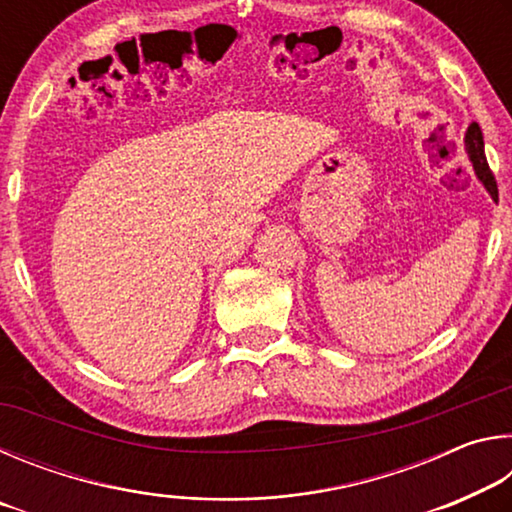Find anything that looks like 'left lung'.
Instances as JSON below:
<instances>
[{
    "label": "left lung",
    "instance_id": "obj_1",
    "mask_svg": "<svg viewBox=\"0 0 512 512\" xmlns=\"http://www.w3.org/2000/svg\"><path fill=\"white\" fill-rule=\"evenodd\" d=\"M465 151L470 155V162L474 167V173L479 176L481 183L488 189L490 196L497 201V180L492 176V171L488 167V160H485V151H483V135L479 124H470L465 133Z\"/></svg>",
    "mask_w": 512,
    "mask_h": 512
}]
</instances>
